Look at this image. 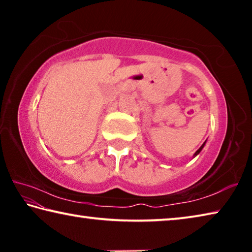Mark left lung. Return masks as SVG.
I'll return each instance as SVG.
<instances>
[{"label":"left lung","instance_id":"1","mask_svg":"<svg viewBox=\"0 0 252 252\" xmlns=\"http://www.w3.org/2000/svg\"><path fill=\"white\" fill-rule=\"evenodd\" d=\"M203 146H204V143L202 144V146H201V147H200V148L198 149V150H197V152H195V153H194V156H197V155H199V153H200V151H201V150H202V148H203Z\"/></svg>","mask_w":252,"mask_h":252}]
</instances>
